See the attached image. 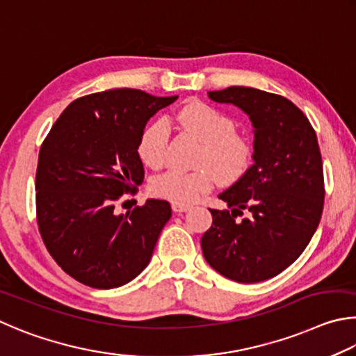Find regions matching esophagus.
Wrapping results in <instances>:
<instances>
[{
	"label": "esophagus",
	"mask_w": 356,
	"mask_h": 356,
	"mask_svg": "<svg viewBox=\"0 0 356 356\" xmlns=\"http://www.w3.org/2000/svg\"><path fill=\"white\" fill-rule=\"evenodd\" d=\"M172 209L175 211V213H186V211L191 209V207L184 203H172Z\"/></svg>",
	"instance_id": "esophagus-1"
}]
</instances>
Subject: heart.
<instances>
[{"instance_id": "1", "label": "heart", "mask_w": 356, "mask_h": 356, "mask_svg": "<svg viewBox=\"0 0 356 356\" xmlns=\"http://www.w3.org/2000/svg\"><path fill=\"white\" fill-rule=\"evenodd\" d=\"M179 124L202 142L192 172L170 170L149 183L154 197L172 203H194L213 189L214 183L233 184L244 177L253 162V145L236 131L232 117L203 102H191L177 114ZM168 128L164 120L147 124L137 142V154L149 168L165 162Z\"/></svg>"}]
</instances>
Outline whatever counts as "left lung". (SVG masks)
<instances>
[{
  "instance_id": "8db88e82",
  "label": "left lung",
  "mask_w": 356,
  "mask_h": 356,
  "mask_svg": "<svg viewBox=\"0 0 356 356\" xmlns=\"http://www.w3.org/2000/svg\"><path fill=\"white\" fill-rule=\"evenodd\" d=\"M208 95L250 117L254 164L219 195L228 209H209L203 257L233 282L258 283L294 263L319 225L325 197L319 143L308 117L282 95L242 86Z\"/></svg>"
}]
</instances>
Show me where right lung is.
<instances>
[{
  "instance_id": "1",
  "label": "right lung",
  "mask_w": 356,
  "mask_h": 356,
  "mask_svg": "<svg viewBox=\"0 0 356 356\" xmlns=\"http://www.w3.org/2000/svg\"><path fill=\"white\" fill-rule=\"evenodd\" d=\"M177 98L137 89L90 93L68 104L43 140L37 225L53 259L79 283L118 288L148 266L170 203L147 200L127 214L115 207L143 181L137 142L147 122Z\"/></svg>"
}]
</instances>
